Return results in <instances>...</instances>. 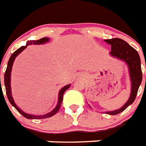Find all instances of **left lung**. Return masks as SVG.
I'll use <instances>...</instances> for the list:
<instances>
[{
    "label": "left lung",
    "mask_w": 146,
    "mask_h": 146,
    "mask_svg": "<svg viewBox=\"0 0 146 146\" xmlns=\"http://www.w3.org/2000/svg\"><path fill=\"white\" fill-rule=\"evenodd\" d=\"M106 43L110 44L111 50L109 53L112 57L123 61L127 65L129 74L130 79V97L125 104L121 108L115 111H106V114L111 115H117L124 111L128 106H130L136 99L139 87L140 86L143 79V74L141 69V60L138 52L133 48L130 44L120 38H112L105 40ZM146 68V66H145Z\"/></svg>",
    "instance_id": "left-lung-1"
}]
</instances>
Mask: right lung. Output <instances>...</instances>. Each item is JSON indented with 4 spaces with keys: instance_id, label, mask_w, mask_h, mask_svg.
Masks as SVG:
<instances>
[{
    "instance_id": "obj_1",
    "label": "right lung",
    "mask_w": 146,
    "mask_h": 146,
    "mask_svg": "<svg viewBox=\"0 0 146 146\" xmlns=\"http://www.w3.org/2000/svg\"><path fill=\"white\" fill-rule=\"evenodd\" d=\"M50 41V38H43L40 40H29L27 41L26 45L25 46H21L20 48H19L17 50H16L11 55L9 61H8L7 63V70H6L5 74H4V84H5V88H6V93H7V96L8 100L9 102H10V104L13 106L14 108H16V110L18 111L20 113L21 115H23L24 117L28 118V119H44V118H47V117H52L55 114H56L57 111L59 110V108L61 107L62 102V100H63V94L65 93L66 90H67L68 88L70 87L71 84L66 85L65 87H63L62 88H61V90H59V96H58V102H57L56 106L53 108V110L48 112L47 114H45V115H30V114H27V113L24 112L22 109L19 108L18 106H16V104L14 102L13 98L12 96V91H11V85H10V81H11V71H12L13 65V62L15 61V59L16 58V56H18L20 53H22L24 50L27 47L28 45H31V44H35V45H39V44H44L45 43H47V42ZM0 84H1V78H0Z\"/></svg>"
}]
</instances>
